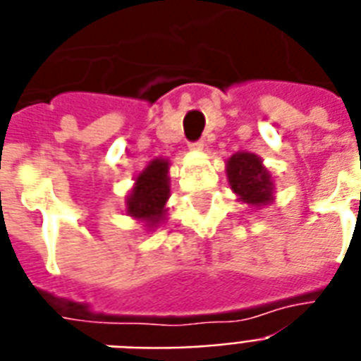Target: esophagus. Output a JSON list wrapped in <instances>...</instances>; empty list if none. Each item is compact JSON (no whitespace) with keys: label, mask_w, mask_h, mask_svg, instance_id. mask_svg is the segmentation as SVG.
Here are the masks:
<instances>
[{"label":"esophagus","mask_w":361,"mask_h":361,"mask_svg":"<svg viewBox=\"0 0 361 361\" xmlns=\"http://www.w3.org/2000/svg\"><path fill=\"white\" fill-rule=\"evenodd\" d=\"M203 147H205V142L203 141H194L188 145L190 150H203Z\"/></svg>","instance_id":"1"}]
</instances>
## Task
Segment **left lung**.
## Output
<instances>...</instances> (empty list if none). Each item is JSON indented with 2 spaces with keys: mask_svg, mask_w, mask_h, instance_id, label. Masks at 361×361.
Segmentation results:
<instances>
[{
  "mask_svg": "<svg viewBox=\"0 0 361 361\" xmlns=\"http://www.w3.org/2000/svg\"><path fill=\"white\" fill-rule=\"evenodd\" d=\"M231 190L247 205L264 207L273 201V178L252 152H237L226 164Z\"/></svg>",
  "mask_w": 361,
  "mask_h": 361,
  "instance_id": "left-lung-1",
  "label": "left lung"
}]
</instances>
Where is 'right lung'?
<instances>
[{"label":"right lung","mask_w":361,"mask_h":361,"mask_svg":"<svg viewBox=\"0 0 361 361\" xmlns=\"http://www.w3.org/2000/svg\"><path fill=\"white\" fill-rule=\"evenodd\" d=\"M169 161L152 160L135 178V186L126 197V212L133 219L154 228L166 219V203L169 200Z\"/></svg>","instance_id":"obj_1"}]
</instances>
